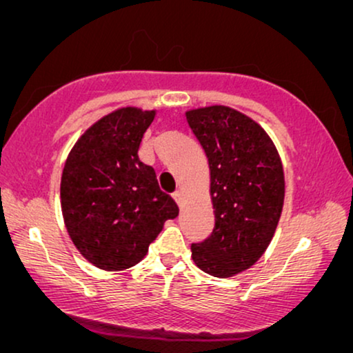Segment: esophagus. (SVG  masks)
<instances>
[{
    "instance_id": "obj_1",
    "label": "esophagus",
    "mask_w": 353,
    "mask_h": 353,
    "mask_svg": "<svg viewBox=\"0 0 353 353\" xmlns=\"http://www.w3.org/2000/svg\"><path fill=\"white\" fill-rule=\"evenodd\" d=\"M173 199H175L176 201V204L178 205H181V201H183V192L181 191H175V192H173Z\"/></svg>"
}]
</instances>
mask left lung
Listing matches in <instances>:
<instances>
[{
  "instance_id": "left-lung-1",
  "label": "left lung",
  "mask_w": 353,
  "mask_h": 353,
  "mask_svg": "<svg viewBox=\"0 0 353 353\" xmlns=\"http://www.w3.org/2000/svg\"><path fill=\"white\" fill-rule=\"evenodd\" d=\"M205 151L215 226L191 244L192 260L216 278L252 267L267 250L281 216L284 172L279 154L257 122L226 105L186 112Z\"/></svg>"
}]
</instances>
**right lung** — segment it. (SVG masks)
<instances>
[{"label":"right lung","mask_w":353,"mask_h":353,"mask_svg":"<svg viewBox=\"0 0 353 353\" xmlns=\"http://www.w3.org/2000/svg\"><path fill=\"white\" fill-rule=\"evenodd\" d=\"M156 110L122 108L81 134L61 178L65 228L83 257L105 272L141 262L178 205L139 161L143 134Z\"/></svg>","instance_id":"1"}]
</instances>
